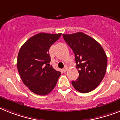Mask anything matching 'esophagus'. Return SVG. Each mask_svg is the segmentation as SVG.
I'll use <instances>...</instances> for the list:
<instances>
[{
	"label": "esophagus",
	"mask_w": 120,
	"mask_h": 120,
	"mask_svg": "<svg viewBox=\"0 0 120 120\" xmlns=\"http://www.w3.org/2000/svg\"><path fill=\"white\" fill-rule=\"evenodd\" d=\"M67 70H68V67H67V66H65V68L63 69V71L64 72H66V71H67Z\"/></svg>",
	"instance_id": "obj_1"
}]
</instances>
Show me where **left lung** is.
<instances>
[{"label":"left lung","instance_id":"8db88e82","mask_svg":"<svg viewBox=\"0 0 120 120\" xmlns=\"http://www.w3.org/2000/svg\"><path fill=\"white\" fill-rule=\"evenodd\" d=\"M66 43L75 55L79 77L72 86L82 93L90 92L99 85L106 72L107 58L98 41L82 32L63 34Z\"/></svg>","mask_w":120,"mask_h":120}]
</instances>
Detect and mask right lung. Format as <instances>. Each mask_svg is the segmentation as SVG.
<instances>
[{
	"label": "right lung",
	"instance_id": "right-lung-1",
	"mask_svg": "<svg viewBox=\"0 0 120 120\" xmlns=\"http://www.w3.org/2000/svg\"><path fill=\"white\" fill-rule=\"evenodd\" d=\"M62 34L40 33L30 38L20 49L17 67L24 85L39 95L49 94L55 88L60 71L49 66V48Z\"/></svg>",
	"mask_w": 120,
	"mask_h": 120
}]
</instances>
